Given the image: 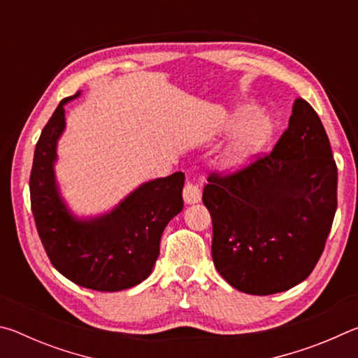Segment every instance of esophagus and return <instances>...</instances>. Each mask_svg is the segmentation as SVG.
Returning <instances> with one entry per match:
<instances>
[{"label":"esophagus","instance_id":"34e87169","mask_svg":"<svg viewBox=\"0 0 358 358\" xmlns=\"http://www.w3.org/2000/svg\"><path fill=\"white\" fill-rule=\"evenodd\" d=\"M201 197H202V191L201 187L197 185L191 183V181H187L185 185V189H183V199L187 205H192V203H197L201 202Z\"/></svg>","mask_w":358,"mask_h":358}]
</instances>
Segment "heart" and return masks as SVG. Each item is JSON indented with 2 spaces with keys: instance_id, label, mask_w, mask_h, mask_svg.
<instances>
[{
  "instance_id": "1",
  "label": "heart",
  "mask_w": 358,
  "mask_h": 358,
  "mask_svg": "<svg viewBox=\"0 0 358 358\" xmlns=\"http://www.w3.org/2000/svg\"><path fill=\"white\" fill-rule=\"evenodd\" d=\"M254 112L252 106H243L238 108V112L234 115L232 120L229 121L227 128L232 129L240 124L246 117ZM275 132L273 120L266 117L264 113H256L246 121L234 136L232 141L220 156V164L226 171H237L246 166L254 156L259 155L268 142L271 141Z\"/></svg>"
}]
</instances>
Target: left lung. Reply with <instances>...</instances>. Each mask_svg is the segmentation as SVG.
Instances as JSON below:
<instances>
[{"label": "left lung", "mask_w": 358, "mask_h": 358, "mask_svg": "<svg viewBox=\"0 0 358 358\" xmlns=\"http://www.w3.org/2000/svg\"><path fill=\"white\" fill-rule=\"evenodd\" d=\"M336 187L322 121L305 99H295L289 128L270 155L227 177L210 175L203 187L220 275L251 295L305 281L330 234Z\"/></svg>", "instance_id": "1"}]
</instances>
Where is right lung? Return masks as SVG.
Segmentation results:
<instances>
[{
	"mask_svg": "<svg viewBox=\"0 0 358 358\" xmlns=\"http://www.w3.org/2000/svg\"><path fill=\"white\" fill-rule=\"evenodd\" d=\"M66 98L34 150L29 196L36 227L52 265L77 286L118 292L150 276L159 256L161 235L183 210L185 173L142 183L104 215L78 217L59 192L55 175L58 141L66 128Z\"/></svg>",
	"mask_w": 358,
	"mask_h": 358,
	"instance_id": "1",
	"label": "right lung"
}]
</instances>
